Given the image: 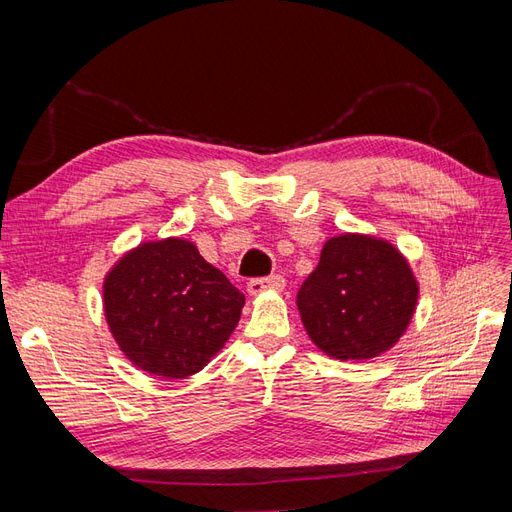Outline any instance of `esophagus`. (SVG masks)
<instances>
[{
  "mask_svg": "<svg viewBox=\"0 0 512 512\" xmlns=\"http://www.w3.org/2000/svg\"><path fill=\"white\" fill-rule=\"evenodd\" d=\"M286 286L284 277L282 275H271V277H258V280H252L247 284V292L252 294V297H258L265 290H275V292H282Z\"/></svg>",
  "mask_w": 512,
  "mask_h": 512,
  "instance_id": "1",
  "label": "esophagus"
}]
</instances>
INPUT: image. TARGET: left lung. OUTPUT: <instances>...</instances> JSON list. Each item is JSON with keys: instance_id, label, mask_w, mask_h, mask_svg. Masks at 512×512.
Instances as JSON below:
<instances>
[{"instance_id": "left-lung-1", "label": "left lung", "mask_w": 512, "mask_h": 512, "mask_svg": "<svg viewBox=\"0 0 512 512\" xmlns=\"http://www.w3.org/2000/svg\"><path fill=\"white\" fill-rule=\"evenodd\" d=\"M418 282L393 243L361 232L331 237L297 305L309 339L339 361L391 350L410 327Z\"/></svg>"}]
</instances>
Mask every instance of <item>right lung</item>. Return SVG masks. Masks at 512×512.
Wrapping results in <instances>:
<instances>
[{
	"instance_id": "obj_1",
	"label": "right lung",
	"mask_w": 512,
	"mask_h": 512,
	"mask_svg": "<svg viewBox=\"0 0 512 512\" xmlns=\"http://www.w3.org/2000/svg\"><path fill=\"white\" fill-rule=\"evenodd\" d=\"M104 316L119 350L151 376L183 380L235 331L245 305L228 277L181 237L123 254L102 284Z\"/></svg>"
}]
</instances>
